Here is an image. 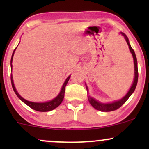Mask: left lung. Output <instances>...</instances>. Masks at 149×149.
<instances>
[{"label": "left lung", "mask_w": 149, "mask_h": 149, "mask_svg": "<svg viewBox=\"0 0 149 149\" xmlns=\"http://www.w3.org/2000/svg\"><path fill=\"white\" fill-rule=\"evenodd\" d=\"M120 33L125 38L126 42H127L128 46H129L130 50L132 54L133 57V59H134V82H133L132 85L131 86L130 89L129 90V91L127 92V93L126 94V95L124 97H123L121 100H120L118 101H116V102H112V103H109V104H104L102 103V102H98V101L95 100L94 98H92L90 96L88 95V86L86 85V89H87V92H88V101L90 102V104L95 108V109L97 110L101 111H104V112H109V111H113L117 110L118 109H119L123 104H124L125 102L127 101L129 97L131 96L132 94L133 93L134 91L135 88H136V84H137V81H138V68H137V60H136V55H135V53L134 49L132 48L129 42V40H128V38L127 36L125 35L124 33L123 32H120Z\"/></svg>", "instance_id": "obj_1"}]
</instances>
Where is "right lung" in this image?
I'll return each mask as SVG.
<instances>
[{"mask_svg": "<svg viewBox=\"0 0 149 149\" xmlns=\"http://www.w3.org/2000/svg\"><path fill=\"white\" fill-rule=\"evenodd\" d=\"M16 48H15V50L13 51V55H12V57H11V61H10V64H11V71H12V67H13L12 62H13V56H14V53H15V49H16ZM70 77H71V76H69L67 78H66V80H65L64 83L63 84L62 88H61L60 92H59V95H58L54 99V100L49 101V102H42V103H37V102H29V101H27V100H24V98H22V97L20 96L19 95L16 89H15L14 83H13V76H12V74H11V77H10V78H11L12 86H13V90H14V92L17 95V96L19 98L20 100H21L22 102H24V103H25L27 106H29V107L31 108V109H33V110L37 111L46 112V111H52V110H53V109H56V108H57V107H59V106L61 104V102H62V101H63V100H64V97L65 88H66V84H67L68 81H69Z\"/></svg>", "mask_w": 149, "mask_h": 149, "instance_id": "obj_1", "label": "right lung"}]
</instances>
